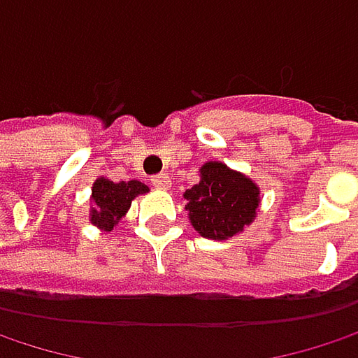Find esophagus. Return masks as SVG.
<instances>
[{
    "mask_svg": "<svg viewBox=\"0 0 358 358\" xmlns=\"http://www.w3.org/2000/svg\"><path fill=\"white\" fill-rule=\"evenodd\" d=\"M151 184L155 186V188H170V176L168 174H155V176H151Z\"/></svg>",
    "mask_w": 358,
    "mask_h": 358,
    "instance_id": "esophagus-1",
    "label": "esophagus"
}]
</instances>
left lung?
<instances>
[{
	"mask_svg": "<svg viewBox=\"0 0 358 358\" xmlns=\"http://www.w3.org/2000/svg\"><path fill=\"white\" fill-rule=\"evenodd\" d=\"M194 230L211 241H226L245 230L259 207V188L220 162L201 168V182L184 192Z\"/></svg>",
	"mask_w": 358,
	"mask_h": 358,
	"instance_id": "left-lung-1",
	"label": "left lung"
}]
</instances>
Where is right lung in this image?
<instances>
[{
	"instance_id": "add662e5",
	"label": "right lung",
	"mask_w": 358,
	"mask_h": 358,
	"mask_svg": "<svg viewBox=\"0 0 358 358\" xmlns=\"http://www.w3.org/2000/svg\"><path fill=\"white\" fill-rule=\"evenodd\" d=\"M147 190L149 188L138 180L111 182L108 178H99L93 184L91 222L103 230H111L122 220V215H126L132 199Z\"/></svg>"
}]
</instances>
